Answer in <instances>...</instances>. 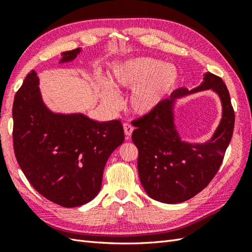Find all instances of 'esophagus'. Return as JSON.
Returning a JSON list of instances; mask_svg holds the SVG:
<instances>
[{
    "mask_svg": "<svg viewBox=\"0 0 252 252\" xmlns=\"http://www.w3.org/2000/svg\"><path fill=\"white\" fill-rule=\"evenodd\" d=\"M123 129H125V133H126V140L127 138H130V136H131V134L133 133V126L130 125V123H127V122H126V123H123Z\"/></svg>",
    "mask_w": 252,
    "mask_h": 252,
    "instance_id": "esophagus-1",
    "label": "esophagus"
}]
</instances>
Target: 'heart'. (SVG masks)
<instances>
[{
  "mask_svg": "<svg viewBox=\"0 0 252 252\" xmlns=\"http://www.w3.org/2000/svg\"><path fill=\"white\" fill-rule=\"evenodd\" d=\"M111 88L118 91L135 90L131 107L137 114H147L165 96L172 92L179 81V72L172 65L151 57H138L118 63L108 77ZM104 104L112 110L120 107V98L110 88L103 89Z\"/></svg>",
  "mask_w": 252,
  "mask_h": 252,
  "instance_id": "1",
  "label": "heart"
}]
</instances>
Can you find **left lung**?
I'll list each match as a JSON object with an SVG mask.
<instances>
[{"mask_svg": "<svg viewBox=\"0 0 252 252\" xmlns=\"http://www.w3.org/2000/svg\"><path fill=\"white\" fill-rule=\"evenodd\" d=\"M199 87L176 90L171 100H162L148 114L133 121L136 129L132 141L138 149L137 169L148 196L164 203L190 199L208 186L222 164L232 140L235 112L223 80L207 72ZM212 88L220 95L223 117L211 141L191 146L179 141L174 129L172 104L174 98Z\"/></svg>", "mask_w": 252, "mask_h": 252, "instance_id": "obj_1", "label": "left lung"}]
</instances>
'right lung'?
<instances>
[{
  "instance_id": "right-lung-1",
  "label": "right lung",
  "mask_w": 252,
  "mask_h": 252,
  "mask_svg": "<svg viewBox=\"0 0 252 252\" xmlns=\"http://www.w3.org/2000/svg\"><path fill=\"white\" fill-rule=\"evenodd\" d=\"M79 52H63L62 62L74 60ZM37 85L39 78L32 70L15 95L16 159L27 180L46 199L66 208L84 205L98 194L107 160L125 141L122 123L53 114Z\"/></svg>"
}]
</instances>
